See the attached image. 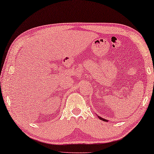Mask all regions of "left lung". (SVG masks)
Here are the masks:
<instances>
[{
	"instance_id": "obj_1",
	"label": "left lung",
	"mask_w": 154,
	"mask_h": 154,
	"mask_svg": "<svg viewBox=\"0 0 154 154\" xmlns=\"http://www.w3.org/2000/svg\"><path fill=\"white\" fill-rule=\"evenodd\" d=\"M97 117L99 118V119H100V120H102V121H104V122H108V120H107V119H104V118H102V117H100V116H98L97 115Z\"/></svg>"
}]
</instances>
